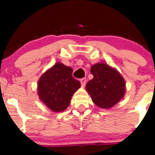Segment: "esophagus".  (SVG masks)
Instances as JSON below:
<instances>
[{
    "instance_id": "esophagus-1",
    "label": "esophagus",
    "mask_w": 155,
    "mask_h": 155,
    "mask_svg": "<svg viewBox=\"0 0 155 155\" xmlns=\"http://www.w3.org/2000/svg\"><path fill=\"white\" fill-rule=\"evenodd\" d=\"M80 82L82 86L84 87L85 85V83H86V79L85 78H82V79H80Z\"/></svg>"
}]
</instances>
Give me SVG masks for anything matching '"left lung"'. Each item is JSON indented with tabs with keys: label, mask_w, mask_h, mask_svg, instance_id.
<instances>
[{
	"label": "left lung",
	"mask_w": 155,
	"mask_h": 155,
	"mask_svg": "<svg viewBox=\"0 0 155 155\" xmlns=\"http://www.w3.org/2000/svg\"><path fill=\"white\" fill-rule=\"evenodd\" d=\"M94 76L86 85V91L96 106L109 109L125 94V82L121 73L105 63H97L91 68Z\"/></svg>",
	"instance_id": "obj_1"
}]
</instances>
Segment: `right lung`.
Returning <instances> with one entry per match:
<instances>
[{
    "mask_svg": "<svg viewBox=\"0 0 155 155\" xmlns=\"http://www.w3.org/2000/svg\"><path fill=\"white\" fill-rule=\"evenodd\" d=\"M72 73L71 68L56 63L39 79V98L53 112L64 111L70 105L72 96L81 86L80 82L75 79Z\"/></svg>",
    "mask_w": 155,
    "mask_h": 155,
    "instance_id": "right-lung-1",
    "label": "right lung"
}]
</instances>
